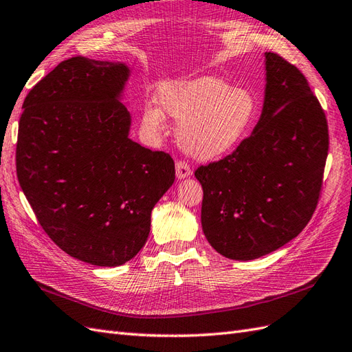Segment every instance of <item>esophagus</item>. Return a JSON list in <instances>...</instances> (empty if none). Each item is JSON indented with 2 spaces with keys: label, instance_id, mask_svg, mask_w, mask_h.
<instances>
[{
  "label": "esophagus",
  "instance_id": "esophagus-1",
  "mask_svg": "<svg viewBox=\"0 0 352 352\" xmlns=\"http://www.w3.org/2000/svg\"><path fill=\"white\" fill-rule=\"evenodd\" d=\"M175 175L178 179H184V178H188L192 175V169L190 166H188L186 162H182L178 160L175 164Z\"/></svg>",
  "mask_w": 352,
  "mask_h": 352
}]
</instances>
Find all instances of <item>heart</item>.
<instances>
[{"instance_id":"1","label":"heart","mask_w":352,"mask_h":352,"mask_svg":"<svg viewBox=\"0 0 352 352\" xmlns=\"http://www.w3.org/2000/svg\"><path fill=\"white\" fill-rule=\"evenodd\" d=\"M160 107L147 104L142 122L160 132L165 115L179 123L177 140L188 156L212 160L226 156L244 137L256 114L254 96L221 78L205 76L162 85Z\"/></svg>"}]
</instances>
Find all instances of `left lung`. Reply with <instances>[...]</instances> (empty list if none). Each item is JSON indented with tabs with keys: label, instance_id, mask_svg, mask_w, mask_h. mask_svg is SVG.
I'll list each match as a JSON object with an SVG mask.
<instances>
[{
	"label": "left lung",
	"instance_id": "1",
	"mask_svg": "<svg viewBox=\"0 0 352 352\" xmlns=\"http://www.w3.org/2000/svg\"><path fill=\"white\" fill-rule=\"evenodd\" d=\"M265 80L250 137L195 173L205 238L221 256L244 262L281 248L308 224L329 151L326 114L300 71L266 52Z\"/></svg>",
	"mask_w": 352,
	"mask_h": 352
}]
</instances>
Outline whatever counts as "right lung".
Masks as SVG:
<instances>
[{"label":"right lung","mask_w":352,"mask_h":352,"mask_svg":"<svg viewBox=\"0 0 352 352\" xmlns=\"http://www.w3.org/2000/svg\"><path fill=\"white\" fill-rule=\"evenodd\" d=\"M131 68L67 59L23 101L17 179L44 232L67 254L114 267L140 253L151 210L175 179L174 160L129 138L122 102Z\"/></svg>","instance_id":"right-lung-1"}]
</instances>
